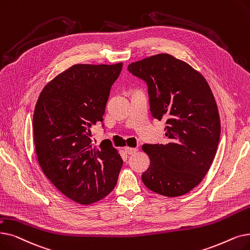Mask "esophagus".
<instances>
[{
  "label": "esophagus",
  "instance_id": "obj_1",
  "mask_svg": "<svg viewBox=\"0 0 250 250\" xmlns=\"http://www.w3.org/2000/svg\"><path fill=\"white\" fill-rule=\"evenodd\" d=\"M125 153L128 154V155H132L134 153H136V152L138 151V148H131V147H125Z\"/></svg>",
  "mask_w": 250,
  "mask_h": 250
}]
</instances>
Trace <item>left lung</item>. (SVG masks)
Wrapping results in <instances>:
<instances>
[{
  "label": "left lung",
  "mask_w": 250,
  "mask_h": 250,
  "mask_svg": "<svg viewBox=\"0 0 250 250\" xmlns=\"http://www.w3.org/2000/svg\"><path fill=\"white\" fill-rule=\"evenodd\" d=\"M127 70L146 83L151 115L166 119L167 144H144L150 166L144 185L167 197L196 187L218 149L221 122L208 82L189 64L169 54L131 63Z\"/></svg>",
  "instance_id": "1"
}]
</instances>
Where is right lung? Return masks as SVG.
Returning <instances> with one entry per match:
<instances>
[{"mask_svg":"<svg viewBox=\"0 0 250 250\" xmlns=\"http://www.w3.org/2000/svg\"><path fill=\"white\" fill-rule=\"evenodd\" d=\"M122 68L123 63L75 64L42 89L35 108L39 164L54 186L81 204L109 194L123 167L111 143L103 140L96 147L91 138V127L103 122L110 89Z\"/></svg>","mask_w":250,"mask_h":250,"instance_id":"right-lung-1","label":"right lung"}]
</instances>
